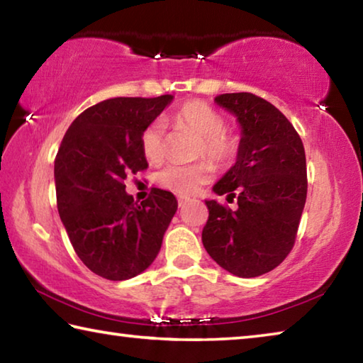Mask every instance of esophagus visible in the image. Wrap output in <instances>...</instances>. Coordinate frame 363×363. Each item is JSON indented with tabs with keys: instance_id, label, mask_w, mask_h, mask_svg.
Instances as JSON below:
<instances>
[{
	"instance_id": "34e87169",
	"label": "esophagus",
	"mask_w": 363,
	"mask_h": 363,
	"mask_svg": "<svg viewBox=\"0 0 363 363\" xmlns=\"http://www.w3.org/2000/svg\"><path fill=\"white\" fill-rule=\"evenodd\" d=\"M177 201H179V206H182L184 203H187V201H189V196L179 195V196H177Z\"/></svg>"
}]
</instances>
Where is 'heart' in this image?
Instances as JSON below:
<instances>
[{
  "instance_id": "1",
  "label": "heart",
  "mask_w": 363,
  "mask_h": 363,
  "mask_svg": "<svg viewBox=\"0 0 363 363\" xmlns=\"http://www.w3.org/2000/svg\"><path fill=\"white\" fill-rule=\"evenodd\" d=\"M171 123L177 130L195 134L199 144L195 157H208L218 167H229L240 152V136L224 130L225 120L216 108L203 101H190L171 115ZM140 149L152 163L162 162L167 152L164 126L162 121H152L140 133ZM213 164L208 160L192 164H168L158 171L157 182L177 195L195 194L203 184L211 179Z\"/></svg>"
}]
</instances>
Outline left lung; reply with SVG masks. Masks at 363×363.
<instances>
[{
    "mask_svg": "<svg viewBox=\"0 0 363 363\" xmlns=\"http://www.w3.org/2000/svg\"><path fill=\"white\" fill-rule=\"evenodd\" d=\"M242 126L237 162L214 184V194L237 196L238 208L206 200L201 242L214 261L237 277H257L290 255L307 196L306 153L299 134L277 107L251 93L214 97Z\"/></svg>",
    "mask_w": 363,
    "mask_h": 363,
    "instance_id": "8db88e82",
    "label": "left lung"
}]
</instances>
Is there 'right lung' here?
<instances>
[{
    "label": "right lung",
    "instance_id": "1",
    "mask_svg": "<svg viewBox=\"0 0 363 363\" xmlns=\"http://www.w3.org/2000/svg\"><path fill=\"white\" fill-rule=\"evenodd\" d=\"M171 101V94L102 101L73 120L59 147V216L79 259L107 280L144 272L177 210L168 190L152 189L140 203L125 192L126 177L149 167L140 133Z\"/></svg>",
    "mask_w": 363,
    "mask_h": 363
}]
</instances>
